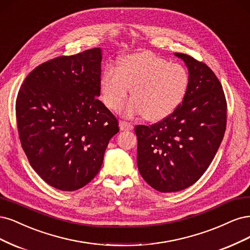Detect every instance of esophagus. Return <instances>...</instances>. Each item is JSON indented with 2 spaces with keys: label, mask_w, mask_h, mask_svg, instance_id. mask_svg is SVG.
<instances>
[{
  "label": "esophagus",
  "mask_w": 250,
  "mask_h": 250,
  "mask_svg": "<svg viewBox=\"0 0 250 250\" xmlns=\"http://www.w3.org/2000/svg\"><path fill=\"white\" fill-rule=\"evenodd\" d=\"M119 127L122 131H130L133 130V125L125 120H119Z\"/></svg>",
  "instance_id": "esophagus-1"
}]
</instances>
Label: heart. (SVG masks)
<instances>
[{
	"label": "heart",
	"mask_w": 250,
	"mask_h": 250,
	"mask_svg": "<svg viewBox=\"0 0 250 250\" xmlns=\"http://www.w3.org/2000/svg\"><path fill=\"white\" fill-rule=\"evenodd\" d=\"M188 69L158 56L141 52L120 59L117 68L108 65L100 81L101 96L109 109H116L131 86L133 98L120 111L125 115L143 113L149 122H158L179 108L188 91Z\"/></svg>",
	"instance_id": "obj_1"
}]
</instances>
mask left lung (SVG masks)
Wrapping results in <instances>:
<instances>
[{
	"instance_id": "obj_1",
	"label": "left lung",
	"mask_w": 250,
	"mask_h": 250,
	"mask_svg": "<svg viewBox=\"0 0 250 250\" xmlns=\"http://www.w3.org/2000/svg\"><path fill=\"white\" fill-rule=\"evenodd\" d=\"M175 56L189 69L183 103L161 122L135 126L139 172L150 187L165 193L186 189L201 178L227 128V99L213 70L187 54Z\"/></svg>"
}]
</instances>
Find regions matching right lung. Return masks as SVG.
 <instances>
[{
  "label": "right lung",
  "instance_id": "1",
  "mask_svg": "<svg viewBox=\"0 0 250 250\" xmlns=\"http://www.w3.org/2000/svg\"><path fill=\"white\" fill-rule=\"evenodd\" d=\"M99 47L40 64L21 84L15 114L21 147L37 174L62 191L99 173L118 120L98 100Z\"/></svg>",
  "mask_w": 250,
  "mask_h": 250
}]
</instances>
